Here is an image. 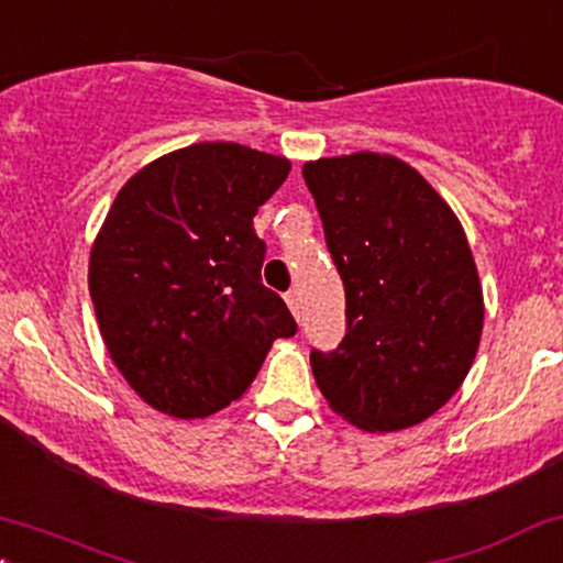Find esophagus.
<instances>
[{"label":"esophagus","instance_id":"1","mask_svg":"<svg viewBox=\"0 0 563 563\" xmlns=\"http://www.w3.org/2000/svg\"><path fill=\"white\" fill-rule=\"evenodd\" d=\"M286 305H288V307H291L294 318H296V320H299V318H301V307H299V294H296V291H288V294H286Z\"/></svg>","mask_w":563,"mask_h":563}]
</instances>
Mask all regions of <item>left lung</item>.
Wrapping results in <instances>:
<instances>
[{"label": "left lung", "instance_id": "obj_1", "mask_svg": "<svg viewBox=\"0 0 563 563\" xmlns=\"http://www.w3.org/2000/svg\"><path fill=\"white\" fill-rule=\"evenodd\" d=\"M347 296V333L312 350L314 382L342 419L395 432L460 390L484 331V291L465 230L409 163L355 152L305 163Z\"/></svg>", "mask_w": 563, "mask_h": 563}]
</instances>
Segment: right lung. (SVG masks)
<instances>
[{
  "mask_svg": "<svg viewBox=\"0 0 563 563\" xmlns=\"http://www.w3.org/2000/svg\"><path fill=\"white\" fill-rule=\"evenodd\" d=\"M291 163L202 141L144 165L117 191L90 249L88 286L117 372L152 409L202 419L251 387L272 342L294 336L262 283L258 206Z\"/></svg>",
  "mask_w": 563,
  "mask_h": 563,
  "instance_id": "add662e5",
  "label": "right lung"
}]
</instances>
